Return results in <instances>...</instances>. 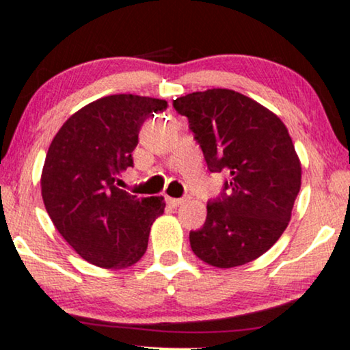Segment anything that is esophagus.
<instances>
[{
    "label": "esophagus",
    "instance_id": "obj_1",
    "mask_svg": "<svg viewBox=\"0 0 350 350\" xmlns=\"http://www.w3.org/2000/svg\"><path fill=\"white\" fill-rule=\"evenodd\" d=\"M166 202H167V205H171V206L178 208L179 205H183V203L185 202V198H172V197H166Z\"/></svg>",
    "mask_w": 350,
    "mask_h": 350
}]
</instances>
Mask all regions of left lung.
Returning <instances> with one entry per match:
<instances>
[{
  "label": "left lung",
  "mask_w": 350,
  "mask_h": 350,
  "mask_svg": "<svg viewBox=\"0 0 350 350\" xmlns=\"http://www.w3.org/2000/svg\"><path fill=\"white\" fill-rule=\"evenodd\" d=\"M172 106L189 119L208 171L228 176L208 200L205 224L189 234L193 254L218 268L258 258L284 232L300 190L302 167L286 126L228 88L193 92Z\"/></svg>",
  "instance_id": "8db88e82"
}]
</instances>
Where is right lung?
<instances>
[{
	"mask_svg": "<svg viewBox=\"0 0 350 350\" xmlns=\"http://www.w3.org/2000/svg\"><path fill=\"white\" fill-rule=\"evenodd\" d=\"M166 108L165 100L150 96H103L72 114L53 139L42 172L43 203L57 232L88 263L127 268L147 250L165 202L119 189V176L134 166L142 124Z\"/></svg>",
	"mask_w": 350,
	"mask_h": 350,
	"instance_id": "obj_1",
	"label": "right lung"
}]
</instances>
